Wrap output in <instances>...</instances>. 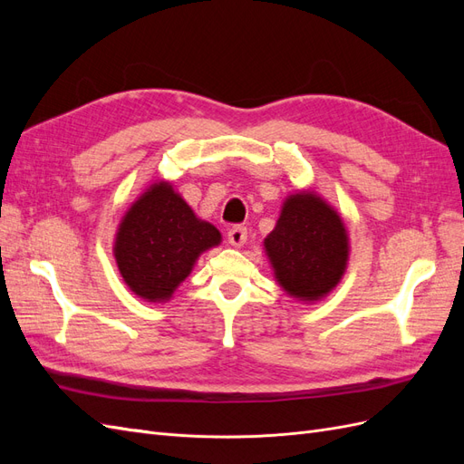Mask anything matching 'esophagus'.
I'll list each match as a JSON object with an SVG mask.
<instances>
[{"mask_svg":"<svg viewBox=\"0 0 464 464\" xmlns=\"http://www.w3.org/2000/svg\"><path fill=\"white\" fill-rule=\"evenodd\" d=\"M246 240H247V228L246 227H232L228 230V242H230V246L240 247V246L246 244Z\"/></svg>","mask_w":464,"mask_h":464,"instance_id":"obj_1","label":"esophagus"}]
</instances>
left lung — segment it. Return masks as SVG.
Returning <instances> with one entry per match:
<instances>
[{
    "label": "left lung",
    "instance_id": "obj_1",
    "mask_svg": "<svg viewBox=\"0 0 464 464\" xmlns=\"http://www.w3.org/2000/svg\"><path fill=\"white\" fill-rule=\"evenodd\" d=\"M273 276L290 298L314 304L341 283L350 256L344 220L314 189H296L263 240Z\"/></svg>",
    "mask_w": 464,
    "mask_h": 464
}]
</instances>
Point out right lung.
Listing matches in <instances>:
<instances>
[{
    "mask_svg": "<svg viewBox=\"0 0 464 464\" xmlns=\"http://www.w3.org/2000/svg\"><path fill=\"white\" fill-rule=\"evenodd\" d=\"M220 242L217 227L195 215L170 181L159 179L121 217L114 257L135 296L162 304L174 296L199 256Z\"/></svg>",
    "mask_w": 464,
    "mask_h": 464,
    "instance_id": "1",
    "label": "right lung"
}]
</instances>
